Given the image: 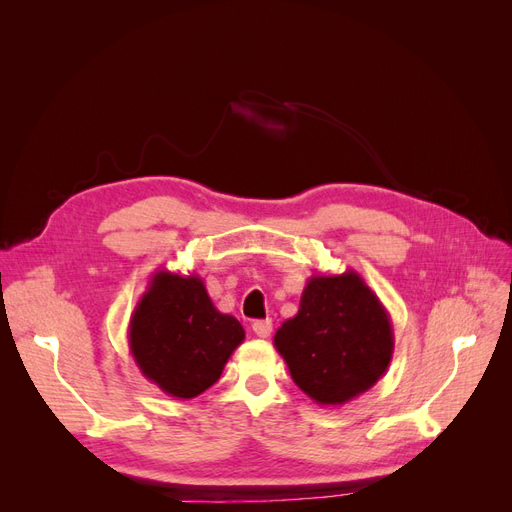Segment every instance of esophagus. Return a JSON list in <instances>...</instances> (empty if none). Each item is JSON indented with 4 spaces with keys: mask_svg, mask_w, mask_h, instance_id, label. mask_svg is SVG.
Wrapping results in <instances>:
<instances>
[{
    "mask_svg": "<svg viewBox=\"0 0 512 512\" xmlns=\"http://www.w3.org/2000/svg\"><path fill=\"white\" fill-rule=\"evenodd\" d=\"M252 331L256 333V337H269L271 333H273V322L267 318V320H256L254 324H252Z\"/></svg>",
    "mask_w": 512,
    "mask_h": 512,
    "instance_id": "34e87169",
    "label": "esophagus"
}]
</instances>
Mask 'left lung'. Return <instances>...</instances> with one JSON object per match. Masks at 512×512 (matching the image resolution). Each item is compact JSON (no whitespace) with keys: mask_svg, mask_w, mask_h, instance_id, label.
<instances>
[{"mask_svg":"<svg viewBox=\"0 0 512 512\" xmlns=\"http://www.w3.org/2000/svg\"><path fill=\"white\" fill-rule=\"evenodd\" d=\"M294 384L318 406H344L369 391L391 365V316L363 277L312 275L299 312L273 337Z\"/></svg>","mask_w":512,"mask_h":512,"instance_id":"8db88e82","label":"left lung"}]
</instances>
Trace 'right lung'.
Listing matches in <instances>:
<instances>
[{
	"label": "right lung",
	"instance_id": "1",
	"mask_svg": "<svg viewBox=\"0 0 512 512\" xmlns=\"http://www.w3.org/2000/svg\"><path fill=\"white\" fill-rule=\"evenodd\" d=\"M243 339L241 322L213 305L198 275L166 269L151 275L128 327L136 367L177 399H194L218 382Z\"/></svg>",
	"mask_w": 512,
	"mask_h": 512
}]
</instances>
